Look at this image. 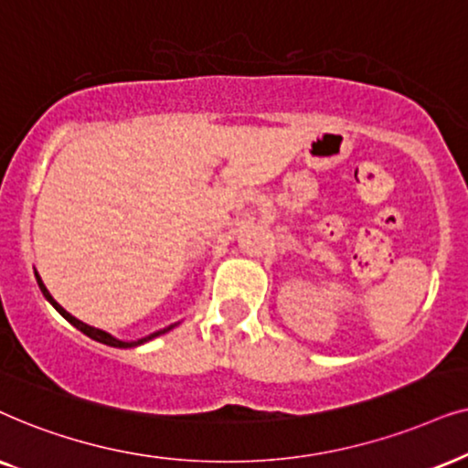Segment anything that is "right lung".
I'll list each match as a JSON object with an SVG mask.
<instances>
[{
    "instance_id": "add662e5",
    "label": "right lung",
    "mask_w": 468,
    "mask_h": 468,
    "mask_svg": "<svg viewBox=\"0 0 468 468\" xmlns=\"http://www.w3.org/2000/svg\"><path fill=\"white\" fill-rule=\"evenodd\" d=\"M36 280H38V286H40V291H42V295H45L48 302H51V306L58 310V313L64 316V319L68 321V323H72L74 327L77 329H80V332H83L85 335H90L91 340H96V342H102V345H109V346H117V348H130V346H139V345H145V342H149V340H154L155 335H160V334H166L169 332V329H173L176 325H169V327H165V329H160V332H154V334H149V335H145V338H141V340H134V342H126V340H120V338H115V335H111L109 332H102V329H98V327H91V325H87V323H83V321H79L77 316H72L70 313H68V310H64L59 306L58 302H55L53 299V295L51 292H48V289L45 286V282H42V278L38 276V271H36Z\"/></svg>"
}]
</instances>
